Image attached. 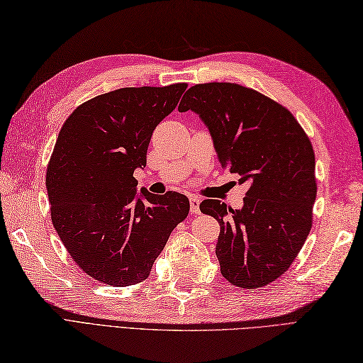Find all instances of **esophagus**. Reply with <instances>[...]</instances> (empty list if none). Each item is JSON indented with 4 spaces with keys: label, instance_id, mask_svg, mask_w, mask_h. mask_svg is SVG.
<instances>
[{
    "label": "esophagus",
    "instance_id": "esophagus-1",
    "mask_svg": "<svg viewBox=\"0 0 363 363\" xmlns=\"http://www.w3.org/2000/svg\"><path fill=\"white\" fill-rule=\"evenodd\" d=\"M199 203H201L199 198H194V196L190 198V211L193 213V215H199V213H201Z\"/></svg>",
    "mask_w": 363,
    "mask_h": 363
}]
</instances>
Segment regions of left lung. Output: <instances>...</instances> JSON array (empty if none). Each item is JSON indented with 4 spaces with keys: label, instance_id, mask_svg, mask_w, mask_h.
Masks as SVG:
<instances>
[{
    "label": "left lung",
    "instance_id": "obj_1",
    "mask_svg": "<svg viewBox=\"0 0 363 363\" xmlns=\"http://www.w3.org/2000/svg\"><path fill=\"white\" fill-rule=\"evenodd\" d=\"M178 110L199 115L220 165L248 184L240 210L218 199L199 206L220 225L222 276L247 290L268 285L290 268L311 230L318 185L310 138L290 110L235 82L193 86Z\"/></svg>",
    "mask_w": 363,
    "mask_h": 363
}]
</instances>
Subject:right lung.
Wrapping results in <instances>:
<instances>
[{"instance_id": "add662e5", "label": "right lung", "mask_w": 363, "mask_h": 363, "mask_svg": "<svg viewBox=\"0 0 363 363\" xmlns=\"http://www.w3.org/2000/svg\"><path fill=\"white\" fill-rule=\"evenodd\" d=\"M187 89L124 87L86 101L62 124L45 174L53 227L73 261L110 286L143 282L189 198L136 194L153 130Z\"/></svg>"}]
</instances>
